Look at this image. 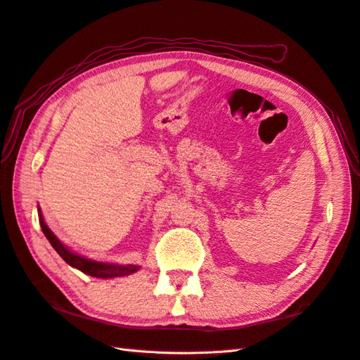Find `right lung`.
Returning <instances> with one entry per match:
<instances>
[{"mask_svg":"<svg viewBox=\"0 0 360 360\" xmlns=\"http://www.w3.org/2000/svg\"><path fill=\"white\" fill-rule=\"evenodd\" d=\"M38 216H39L41 229H43L44 236L49 239L50 245H52L55 248V252L60 255L67 264L73 266V269H77L89 276H94V278H101V279L121 278V276H129V274L136 273L141 269V266L136 264L124 265V264H112V262H98V261H94V259H89L86 256L75 253L73 250L64 245L63 242L55 236V233L47 227L39 207H38Z\"/></svg>","mask_w":360,"mask_h":360,"instance_id":"obj_1","label":"right lung"}]
</instances>
